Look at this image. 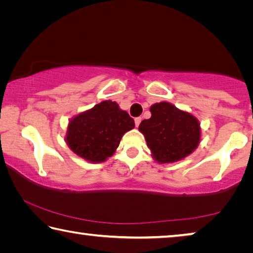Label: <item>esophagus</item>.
<instances>
[{
    "label": "esophagus",
    "instance_id": "obj_1",
    "mask_svg": "<svg viewBox=\"0 0 253 253\" xmlns=\"http://www.w3.org/2000/svg\"><path fill=\"white\" fill-rule=\"evenodd\" d=\"M140 122H142V118H140V117H137V118H135V126H136V127H138V126H139V124H140Z\"/></svg>",
    "mask_w": 253,
    "mask_h": 253
}]
</instances>
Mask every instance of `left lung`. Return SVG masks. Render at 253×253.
<instances>
[{
  "label": "left lung",
  "instance_id": "1",
  "mask_svg": "<svg viewBox=\"0 0 253 253\" xmlns=\"http://www.w3.org/2000/svg\"><path fill=\"white\" fill-rule=\"evenodd\" d=\"M151 113L152 117L144 119L138 129L144 134L154 160L174 163L188 156L198 147L201 128L193 115L166 101L154 104Z\"/></svg>",
  "mask_w": 253,
  "mask_h": 253
}]
</instances>
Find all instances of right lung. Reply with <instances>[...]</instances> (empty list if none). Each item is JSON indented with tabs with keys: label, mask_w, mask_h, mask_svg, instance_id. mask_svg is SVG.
Returning a JSON list of instances; mask_svg holds the SVG:
<instances>
[{
	"label": "right lung",
	"mask_w": 253,
	"mask_h": 253,
	"mask_svg": "<svg viewBox=\"0 0 253 253\" xmlns=\"http://www.w3.org/2000/svg\"><path fill=\"white\" fill-rule=\"evenodd\" d=\"M135 127L127 111L115 101L105 100L74 117L66 140L77 155L92 163L105 162L119 146L123 135Z\"/></svg>",
	"instance_id": "obj_1"
}]
</instances>
